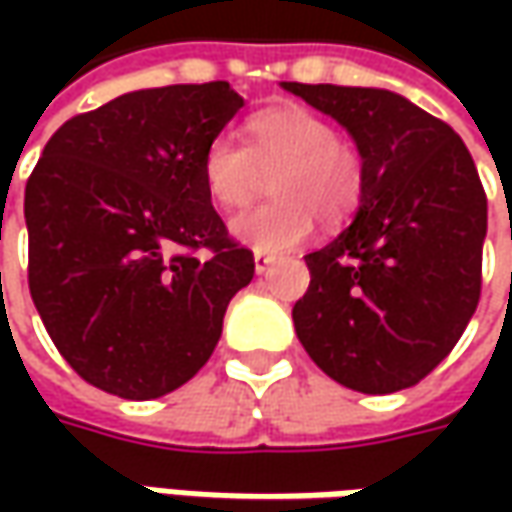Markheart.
<instances>
[{"label": "heart", "mask_w": 512, "mask_h": 512, "mask_svg": "<svg viewBox=\"0 0 512 512\" xmlns=\"http://www.w3.org/2000/svg\"><path fill=\"white\" fill-rule=\"evenodd\" d=\"M279 125L296 130L307 145L313 148V153L325 162L327 168L336 170V176H344V173H347V176H356V168H359L356 150H353V145L344 139L339 130L330 128L327 122L316 119V116L307 113V110H287V113L279 116ZM316 190H319V193H327L325 185H319ZM330 193H339V185L330 187Z\"/></svg>", "instance_id": "1"}]
</instances>
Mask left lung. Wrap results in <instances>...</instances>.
Segmentation results:
<instances>
[{
	"label": "left lung",
	"instance_id": "1",
	"mask_svg": "<svg viewBox=\"0 0 512 512\" xmlns=\"http://www.w3.org/2000/svg\"><path fill=\"white\" fill-rule=\"evenodd\" d=\"M239 108L227 82L125 93L68 119L30 173L33 305L105 393L148 402L190 382L253 279L207 185L210 145Z\"/></svg>",
	"mask_w": 512,
	"mask_h": 512
}]
</instances>
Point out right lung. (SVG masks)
<instances>
[{"mask_svg": "<svg viewBox=\"0 0 512 512\" xmlns=\"http://www.w3.org/2000/svg\"><path fill=\"white\" fill-rule=\"evenodd\" d=\"M307 102L356 139L362 205L330 245L305 256L310 287L293 307L296 336L333 382L396 393L433 373L476 313L482 182L459 136L396 93L325 88Z\"/></svg>", "mask_w": 512, "mask_h": 512, "instance_id": "1", "label": "right lung"}]
</instances>
